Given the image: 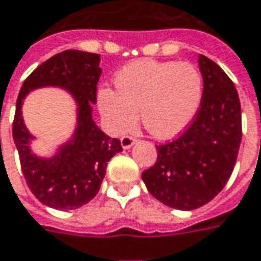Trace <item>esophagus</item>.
<instances>
[{
	"label": "esophagus",
	"mask_w": 261,
	"mask_h": 261,
	"mask_svg": "<svg viewBox=\"0 0 261 261\" xmlns=\"http://www.w3.org/2000/svg\"><path fill=\"white\" fill-rule=\"evenodd\" d=\"M134 143H136V140L133 137H130V136H124V137L121 138V147H123L124 150L131 148V147L134 145Z\"/></svg>",
	"instance_id": "esophagus-1"
}]
</instances>
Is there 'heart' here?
<instances>
[{"label": "heart", "instance_id": "b5f03b06", "mask_svg": "<svg viewBox=\"0 0 261 261\" xmlns=\"http://www.w3.org/2000/svg\"><path fill=\"white\" fill-rule=\"evenodd\" d=\"M116 91L97 93L100 114L108 128L121 134L137 123V110L145 130L157 138L181 134L197 114L203 98V79L187 63L138 60L114 75Z\"/></svg>", "mask_w": 261, "mask_h": 261}]
</instances>
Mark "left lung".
Returning <instances> with one entry per match:
<instances>
[{
    "label": "left lung",
    "mask_w": 261,
    "mask_h": 261,
    "mask_svg": "<svg viewBox=\"0 0 261 261\" xmlns=\"http://www.w3.org/2000/svg\"><path fill=\"white\" fill-rule=\"evenodd\" d=\"M203 98L190 127L157 145V161L143 173L151 196L177 210H194L223 190L242 141V108L233 81L217 64L198 56Z\"/></svg>",
    "instance_id": "left-lung-1"
}]
</instances>
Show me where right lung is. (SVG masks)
Segmentation results:
<instances>
[{
	"label": "right lung",
	"instance_id": "right-lung-1",
	"mask_svg": "<svg viewBox=\"0 0 261 261\" xmlns=\"http://www.w3.org/2000/svg\"><path fill=\"white\" fill-rule=\"evenodd\" d=\"M100 75L98 54L67 49L38 65L21 87L12 137L30 190L51 208L74 210L93 200L100 190L107 163L123 151L120 140L108 137L93 120ZM42 86L63 88L77 106L76 130L49 158L31 150L35 138L26 128L20 111L26 95Z\"/></svg>",
	"mask_w": 261,
	"mask_h": 261
}]
</instances>
